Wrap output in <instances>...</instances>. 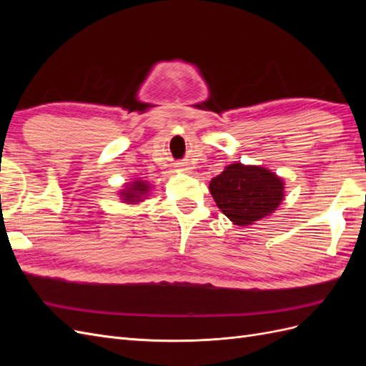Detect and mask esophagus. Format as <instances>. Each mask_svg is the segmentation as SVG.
Returning <instances> with one entry per match:
<instances>
[{
    "label": "esophagus",
    "mask_w": 366,
    "mask_h": 366,
    "mask_svg": "<svg viewBox=\"0 0 366 366\" xmlns=\"http://www.w3.org/2000/svg\"><path fill=\"white\" fill-rule=\"evenodd\" d=\"M175 168H179V169H182V171H187V169H189V168H187L186 163H175Z\"/></svg>",
    "instance_id": "esophagus-1"
}]
</instances>
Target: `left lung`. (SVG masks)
Listing matches in <instances>:
<instances>
[{"instance_id":"8db88e82","label":"left lung","mask_w":366,"mask_h":366,"mask_svg":"<svg viewBox=\"0 0 366 366\" xmlns=\"http://www.w3.org/2000/svg\"><path fill=\"white\" fill-rule=\"evenodd\" d=\"M217 206L232 223L249 226L270 215L284 200V182L270 169L232 163L209 183Z\"/></svg>"}]
</instances>
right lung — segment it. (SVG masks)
Wrapping results in <instances>:
<instances>
[{
    "label": "right lung",
    "instance_id": "add662e5",
    "mask_svg": "<svg viewBox=\"0 0 366 366\" xmlns=\"http://www.w3.org/2000/svg\"><path fill=\"white\" fill-rule=\"evenodd\" d=\"M151 186L148 182H142V180H134L132 183L127 184L125 189H122L120 197L124 203L128 204H137L142 200H145V197L149 194Z\"/></svg>",
    "mask_w": 366,
    "mask_h": 366
}]
</instances>
